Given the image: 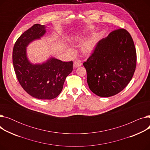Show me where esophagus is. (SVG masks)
Wrapping results in <instances>:
<instances>
[{
    "instance_id": "obj_1",
    "label": "esophagus",
    "mask_w": 150,
    "mask_h": 150,
    "mask_svg": "<svg viewBox=\"0 0 150 150\" xmlns=\"http://www.w3.org/2000/svg\"><path fill=\"white\" fill-rule=\"evenodd\" d=\"M82 65V63L80 60H76L74 62V68H77L79 67Z\"/></svg>"
}]
</instances>
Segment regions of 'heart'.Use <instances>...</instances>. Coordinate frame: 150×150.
Masks as SVG:
<instances>
[{
  "instance_id": "obj_1",
  "label": "heart",
  "mask_w": 150,
  "mask_h": 150,
  "mask_svg": "<svg viewBox=\"0 0 150 150\" xmlns=\"http://www.w3.org/2000/svg\"><path fill=\"white\" fill-rule=\"evenodd\" d=\"M97 38L98 36L97 35H93L83 43L82 45V51L83 53L89 54L93 51L97 42ZM75 39L78 41H81L83 40V38L80 35L75 36Z\"/></svg>"
}]
</instances>
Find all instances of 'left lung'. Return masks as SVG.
I'll return each mask as SVG.
<instances>
[{
	"label": "left lung",
	"instance_id": "1",
	"mask_svg": "<svg viewBox=\"0 0 150 150\" xmlns=\"http://www.w3.org/2000/svg\"><path fill=\"white\" fill-rule=\"evenodd\" d=\"M136 60L135 45L128 31L123 28L112 31L97 43L83 63L89 89L102 97L116 95L131 80Z\"/></svg>",
	"mask_w": 150,
	"mask_h": 150
}]
</instances>
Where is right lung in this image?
<instances>
[{"label":"right lung","instance_id":"obj_1","mask_svg":"<svg viewBox=\"0 0 150 150\" xmlns=\"http://www.w3.org/2000/svg\"><path fill=\"white\" fill-rule=\"evenodd\" d=\"M46 27L35 24L21 35L13 50L14 69L19 83L29 95L41 100L56 98L62 91L66 77L73 70V62L50 58L41 64H33L28 59L27 47L41 39Z\"/></svg>","mask_w":150,"mask_h":150}]
</instances>
